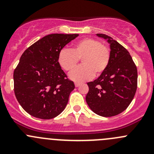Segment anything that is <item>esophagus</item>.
I'll use <instances>...</instances> for the list:
<instances>
[{
	"mask_svg": "<svg viewBox=\"0 0 154 154\" xmlns=\"http://www.w3.org/2000/svg\"><path fill=\"white\" fill-rule=\"evenodd\" d=\"M74 85H75L76 87H78V86H80V83H74Z\"/></svg>",
	"mask_w": 154,
	"mask_h": 154,
	"instance_id": "1",
	"label": "esophagus"
}]
</instances>
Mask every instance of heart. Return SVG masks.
I'll return each mask as SVG.
<instances>
[{
	"mask_svg": "<svg viewBox=\"0 0 154 154\" xmlns=\"http://www.w3.org/2000/svg\"><path fill=\"white\" fill-rule=\"evenodd\" d=\"M79 60L82 65L69 74L75 82H83L99 76L106 69L110 60V50L99 40L86 38L77 42L71 49L63 48L59 52L58 63L67 71L77 67Z\"/></svg>",
	"mask_w": 154,
	"mask_h": 154,
	"instance_id": "obj_1",
	"label": "heart"
}]
</instances>
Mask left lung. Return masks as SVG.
Segmentation results:
<instances>
[{"instance_id": "left-lung-1", "label": "left lung", "mask_w": 154, "mask_h": 154, "mask_svg": "<svg viewBox=\"0 0 154 154\" xmlns=\"http://www.w3.org/2000/svg\"><path fill=\"white\" fill-rule=\"evenodd\" d=\"M97 35L110 45V60L100 77L87 83L86 100L94 113L112 117L125 111L133 100L137 88V68L130 53L122 45L105 34Z\"/></svg>"}]
</instances>
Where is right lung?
Wrapping results in <instances>:
<instances>
[{
    "label": "right lung",
    "mask_w": 154,
    "mask_h": 154,
    "mask_svg": "<svg viewBox=\"0 0 154 154\" xmlns=\"http://www.w3.org/2000/svg\"><path fill=\"white\" fill-rule=\"evenodd\" d=\"M79 34L45 35L23 53L14 71V91L22 108L33 117L51 119L66 108L74 83L58 63L59 52Z\"/></svg>",
    "instance_id": "right-lung-1"
}]
</instances>
